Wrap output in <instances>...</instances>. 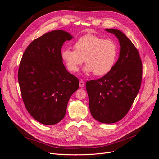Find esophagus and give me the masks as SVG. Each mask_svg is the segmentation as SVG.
<instances>
[{"label":"esophagus","mask_w":159,"mask_h":159,"mask_svg":"<svg viewBox=\"0 0 159 159\" xmlns=\"http://www.w3.org/2000/svg\"><path fill=\"white\" fill-rule=\"evenodd\" d=\"M84 86V82L83 81H80V88H83Z\"/></svg>","instance_id":"obj_1"}]
</instances>
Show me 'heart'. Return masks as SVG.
I'll return each mask as SVG.
<instances>
[{"label":"heart","mask_w":159,"mask_h":159,"mask_svg":"<svg viewBox=\"0 0 159 159\" xmlns=\"http://www.w3.org/2000/svg\"><path fill=\"white\" fill-rule=\"evenodd\" d=\"M75 50L64 48L61 50V58L71 72L79 70L84 60L86 65L85 74L94 72L98 76L106 75L113 68L118 54V48L113 40L93 35L80 37L74 44Z\"/></svg>","instance_id":"b5f03b06"}]
</instances>
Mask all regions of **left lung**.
<instances>
[{
  "instance_id": "left-lung-1",
  "label": "left lung",
  "mask_w": 159,
  "mask_h": 159,
  "mask_svg": "<svg viewBox=\"0 0 159 159\" xmlns=\"http://www.w3.org/2000/svg\"><path fill=\"white\" fill-rule=\"evenodd\" d=\"M118 38L119 59L113 69L98 80L88 81L86 90L93 117L103 123H113L123 119L131 108L139 91L143 66L139 52L124 34L107 28Z\"/></svg>"
}]
</instances>
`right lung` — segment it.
<instances>
[{
	"mask_svg": "<svg viewBox=\"0 0 159 159\" xmlns=\"http://www.w3.org/2000/svg\"><path fill=\"white\" fill-rule=\"evenodd\" d=\"M73 38L64 30L47 32L33 40L24 52L18 80L25 107L42 124L54 125L65 117L68 101L79 80L67 71L61 48Z\"/></svg>",
	"mask_w": 159,
	"mask_h": 159,
	"instance_id": "obj_1",
	"label": "right lung"
}]
</instances>
